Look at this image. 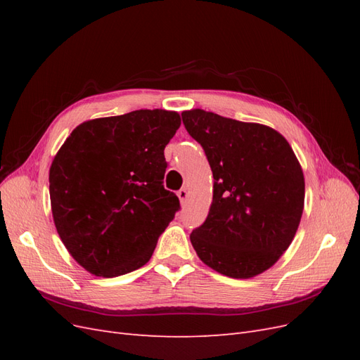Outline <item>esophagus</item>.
Returning <instances> with one entry per match:
<instances>
[{
	"mask_svg": "<svg viewBox=\"0 0 360 360\" xmlns=\"http://www.w3.org/2000/svg\"><path fill=\"white\" fill-rule=\"evenodd\" d=\"M188 195H189V192H188V189H186V188H181V189L177 192V197H179V200H180V202H181V204L186 202V200H188Z\"/></svg>",
	"mask_w": 360,
	"mask_h": 360,
	"instance_id": "34e87169",
	"label": "esophagus"
}]
</instances>
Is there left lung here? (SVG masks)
<instances>
[{"label":"left lung","mask_w":360,"mask_h":360,"mask_svg":"<svg viewBox=\"0 0 360 360\" xmlns=\"http://www.w3.org/2000/svg\"><path fill=\"white\" fill-rule=\"evenodd\" d=\"M213 172V201L191 243L217 274L249 279L291 245L304 205V177L288 141L259 123L204 110L181 112Z\"/></svg>","instance_id":"8db88e82"}]
</instances>
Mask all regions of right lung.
<instances>
[{
    "label": "right lung",
    "mask_w": 360,
    "mask_h": 360,
    "mask_svg": "<svg viewBox=\"0 0 360 360\" xmlns=\"http://www.w3.org/2000/svg\"><path fill=\"white\" fill-rule=\"evenodd\" d=\"M180 115L138 110L73 129L49 168L53 224L73 259L114 278L143 267L180 202L163 188Z\"/></svg>",
    "instance_id": "add662e5"
}]
</instances>
